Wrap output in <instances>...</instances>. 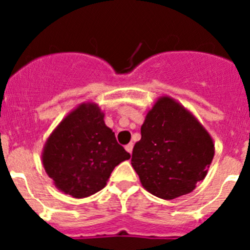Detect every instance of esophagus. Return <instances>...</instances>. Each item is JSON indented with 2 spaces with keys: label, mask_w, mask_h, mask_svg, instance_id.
I'll list each match as a JSON object with an SVG mask.
<instances>
[{
  "label": "esophagus",
  "mask_w": 250,
  "mask_h": 250,
  "mask_svg": "<svg viewBox=\"0 0 250 250\" xmlns=\"http://www.w3.org/2000/svg\"><path fill=\"white\" fill-rule=\"evenodd\" d=\"M132 147H134V144H132V143H130V144H127L126 146H125V149H126L127 152H130V154H131V152H132Z\"/></svg>",
  "instance_id": "esophagus-1"
}]
</instances>
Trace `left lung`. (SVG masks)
<instances>
[{
    "label": "left lung",
    "mask_w": 250,
    "mask_h": 250,
    "mask_svg": "<svg viewBox=\"0 0 250 250\" xmlns=\"http://www.w3.org/2000/svg\"><path fill=\"white\" fill-rule=\"evenodd\" d=\"M214 152L213 139L199 120L165 95L145 116L131 165L144 189L170 200L195 189L207 176Z\"/></svg>",
    "instance_id": "left-lung-1"
}]
</instances>
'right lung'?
<instances>
[{
	"label": "right lung",
	"instance_id": "obj_1",
	"mask_svg": "<svg viewBox=\"0 0 250 250\" xmlns=\"http://www.w3.org/2000/svg\"><path fill=\"white\" fill-rule=\"evenodd\" d=\"M98 104L86 101L68 112L43 145L41 161L60 191L81 199L105 188L116 165L130 159L105 125Z\"/></svg>",
	"mask_w": 250,
	"mask_h": 250
}]
</instances>
